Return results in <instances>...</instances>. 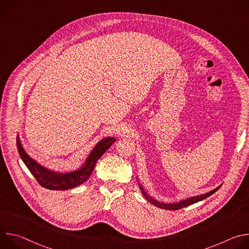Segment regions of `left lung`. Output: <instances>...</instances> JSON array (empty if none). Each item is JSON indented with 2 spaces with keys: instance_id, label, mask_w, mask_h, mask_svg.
<instances>
[{
  "instance_id": "1",
  "label": "left lung",
  "mask_w": 249,
  "mask_h": 249,
  "mask_svg": "<svg viewBox=\"0 0 249 249\" xmlns=\"http://www.w3.org/2000/svg\"><path fill=\"white\" fill-rule=\"evenodd\" d=\"M139 186H140V189H141L142 193H143V195L146 197V199H147L150 203H152L153 205H155V206L158 207V208L164 209V210H171V211L179 210V209H182V208H184V207L190 206V205H192V204H194V203H197V202H199V201H201V200H204V199H206L207 197L211 196L212 194H214V193H215L217 190H219V188L221 187V186H219V187H217L216 189L212 190V191H210V192H208V193H206V194L199 195V196H195V197H192V198H188V199L183 200V201H181V202H179V203L164 204V203H160V202L156 201L155 199H153L152 197H150V196L147 194V192L144 190L143 187H142L141 185H139Z\"/></svg>"
}]
</instances>
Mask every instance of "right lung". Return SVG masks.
<instances>
[{
    "mask_svg": "<svg viewBox=\"0 0 249 249\" xmlns=\"http://www.w3.org/2000/svg\"><path fill=\"white\" fill-rule=\"evenodd\" d=\"M114 142L115 139L113 138L103 139L95 146L81 169L65 174L50 171L29 158L22 149L18 136L17 137V147L22 161L42 187L50 190H66L84 183L92 173L98 159L111 147Z\"/></svg>",
    "mask_w": 249,
    "mask_h": 249,
    "instance_id": "add662e5",
    "label": "right lung"
}]
</instances>
